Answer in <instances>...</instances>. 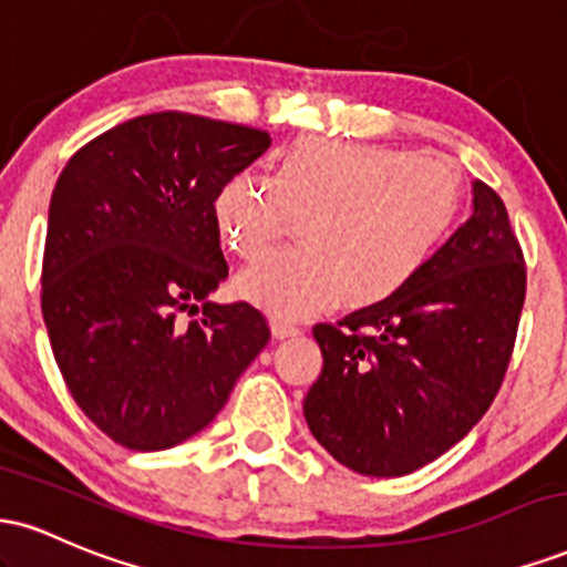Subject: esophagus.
Listing matches in <instances>:
<instances>
[{
  "mask_svg": "<svg viewBox=\"0 0 567 567\" xmlns=\"http://www.w3.org/2000/svg\"><path fill=\"white\" fill-rule=\"evenodd\" d=\"M271 333H275V338H292L301 333V328H298L296 322L279 320V317H275V320H271Z\"/></svg>",
  "mask_w": 567,
  "mask_h": 567,
  "instance_id": "1",
  "label": "esophagus"
}]
</instances>
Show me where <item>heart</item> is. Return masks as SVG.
<instances>
[{
  "instance_id": "1",
  "label": "heart",
  "mask_w": 567,
  "mask_h": 567,
  "mask_svg": "<svg viewBox=\"0 0 567 567\" xmlns=\"http://www.w3.org/2000/svg\"><path fill=\"white\" fill-rule=\"evenodd\" d=\"M282 205L301 213L298 247L275 252L234 282L271 315H306L336 301L373 306L405 290L447 243L464 207V178L451 159L379 143L309 138L277 159L275 186L237 175L213 216L224 245L256 261L279 231Z\"/></svg>"
}]
</instances>
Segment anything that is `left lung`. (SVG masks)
<instances>
[{
    "label": "left lung",
    "instance_id": "1",
    "mask_svg": "<svg viewBox=\"0 0 567 567\" xmlns=\"http://www.w3.org/2000/svg\"><path fill=\"white\" fill-rule=\"evenodd\" d=\"M525 301V264L504 202L472 184V218L405 290L315 324L322 373L303 400L338 464L402 477L451 451L491 408Z\"/></svg>",
    "mask_w": 567,
    "mask_h": 567
}]
</instances>
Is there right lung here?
<instances>
[{"label":"right lung","instance_id":"obj_1","mask_svg":"<svg viewBox=\"0 0 567 567\" xmlns=\"http://www.w3.org/2000/svg\"><path fill=\"white\" fill-rule=\"evenodd\" d=\"M269 146L264 130L159 112L97 135L58 178L42 261L50 347L82 413L130 451L202 432L269 343L261 311L207 298L229 275L213 202Z\"/></svg>","mask_w":567,"mask_h":567}]
</instances>
